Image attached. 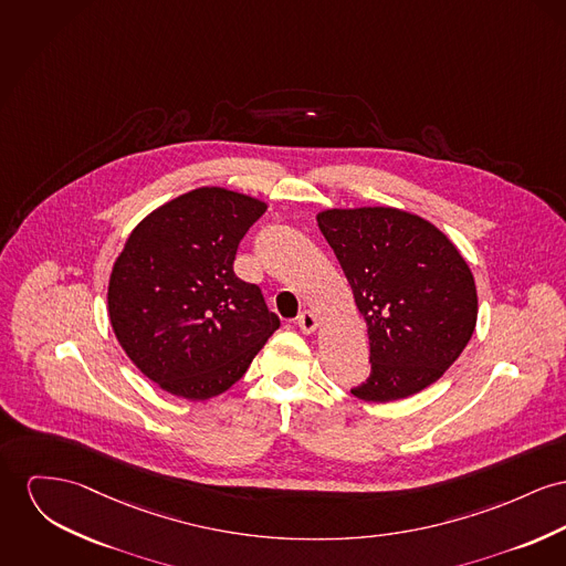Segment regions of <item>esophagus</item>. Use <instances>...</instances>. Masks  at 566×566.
Here are the masks:
<instances>
[{
    "label": "esophagus",
    "instance_id": "esophagus-1",
    "mask_svg": "<svg viewBox=\"0 0 566 566\" xmlns=\"http://www.w3.org/2000/svg\"><path fill=\"white\" fill-rule=\"evenodd\" d=\"M296 324H298V328H301L304 335L315 333V331H317V326H319L317 317H315L311 311H302L301 315H298V319H296Z\"/></svg>",
    "mask_w": 566,
    "mask_h": 566
}]
</instances>
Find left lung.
I'll return each mask as SVG.
<instances>
[{
  "label": "left lung",
  "instance_id": "8db88e82",
  "mask_svg": "<svg viewBox=\"0 0 566 566\" xmlns=\"http://www.w3.org/2000/svg\"><path fill=\"white\" fill-rule=\"evenodd\" d=\"M317 226L367 322L371 376L352 395L397 401L444 376L479 315L472 270L447 233L388 206L322 210Z\"/></svg>",
  "mask_w": 566,
  "mask_h": 566
}]
</instances>
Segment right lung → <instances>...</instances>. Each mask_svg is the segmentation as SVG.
I'll return each instance as SVG.
<instances>
[{"instance_id": "add662e5", "label": "right lung", "mask_w": 566, "mask_h": 566, "mask_svg": "<svg viewBox=\"0 0 566 566\" xmlns=\"http://www.w3.org/2000/svg\"><path fill=\"white\" fill-rule=\"evenodd\" d=\"M264 201L189 190L135 227L109 276V319L135 367L163 390L206 401L231 388L281 326L262 290L233 272Z\"/></svg>"}]
</instances>
